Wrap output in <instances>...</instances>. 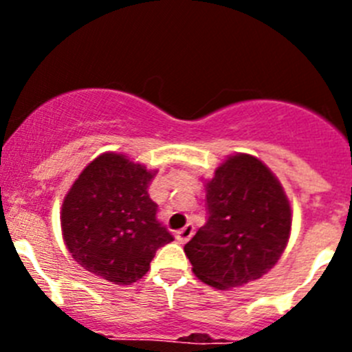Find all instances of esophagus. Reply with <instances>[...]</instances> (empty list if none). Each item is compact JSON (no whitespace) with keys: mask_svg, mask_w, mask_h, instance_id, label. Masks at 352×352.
I'll list each match as a JSON object with an SVG mask.
<instances>
[{"mask_svg":"<svg viewBox=\"0 0 352 352\" xmlns=\"http://www.w3.org/2000/svg\"><path fill=\"white\" fill-rule=\"evenodd\" d=\"M194 226H192V223H186V226L182 227L179 231H176V239H178L179 243H186V241L194 236Z\"/></svg>","mask_w":352,"mask_h":352,"instance_id":"34e87169","label":"esophagus"}]
</instances>
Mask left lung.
<instances>
[{
    "label": "left lung",
    "instance_id": "8db88e82",
    "mask_svg": "<svg viewBox=\"0 0 352 352\" xmlns=\"http://www.w3.org/2000/svg\"><path fill=\"white\" fill-rule=\"evenodd\" d=\"M210 219L185 245L192 272L219 291L254 282L287 247L292 210L284 186L254 155H229L204 182Z\"/></svg>",
    "mask_w": 352,
    "mask_h": 352
}]
</instances>
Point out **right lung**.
Returning a JSON list of instances; mask_svg holds the SVG:
<instances>
[{"instance_id":"add662e5","label":"right lung","mask_w":352,"mask_h":352,"mask_svg":"<svg viewBox=\"0 0 352 352\" xmlns=\"http://www.w3.org/2000/svg\"><path fill=\"white\" fill-rule=\"evenodd\" d=\"M149 170L126 155L105 151L84 167L61 206L63 241L86 272L118 285L138 282L173 234L157 220Z\"/></svg>"}]
</instances>
